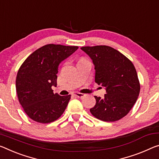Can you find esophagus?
<instances>
[{
    "instance_id": "1",
    "label": "esophagus",
    "mask_w": 159,
    "mask_h": 159,
    "mask_svg": "<svg viewBox=\"0 0 159 159\" xmlns=\"http://www.w3.org/2000/svg\"><path fill=\"white\" fill-rule=\"evenodd\" d=\"M73 95H74V96L77 97V98H82L84 96L85 94H84V93H79V92H75L73 93Z\"/></svg>"
}]
</instances>
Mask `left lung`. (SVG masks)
Masks as SVG:
<instances>
[{
	"mask_svg": "<svg viewBox=\"0 0 159 159\" xmlns=\"http://www.w3.org/2000/svg\"><path fill=\"white\" fill-rule=\"evenodd\" d=\"M80 49L93 60L95 83L105 87L107 93L103 98L95 96L96 103L90 112L105 122L122 119L134 106L140 92L134 64L122 53L105 45Z\"/></svg>",
	"mask_w": 159,
	"mask_h": 159,
	"instance_id": "obj_1",
	"label": "left lung"
}]
</instances>
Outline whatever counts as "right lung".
Instances as JSON below:
<instances>
[{"instance_id":"obj_1","label":"right lung","mask_w":159,"mask_h":159,"mask_svg":"<svg viewBox=\"0 0 159 159\" xmlns=\"http://www.w3.org/2000/svg\"><path fill=\"white\" fill-rule=\"evenodd\" d=\"M79 49L77 46L49 44L39 48L25 59L16 77L19 102L28 117L35 122L50 123L61 117L70 95L53 93L57 86L60 63Z\"/></svg>"}]
</instances>
